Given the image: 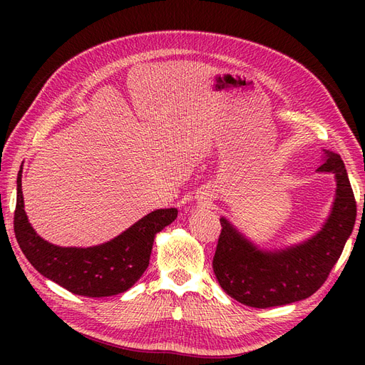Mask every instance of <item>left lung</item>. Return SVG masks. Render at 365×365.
<instances>
[{
  "mask_svg": "<svg viewBox=\"0 0 365 365\" xmlns=\"http://www.w3.org/2000/svg\"><path fill=\"white\" fill-rule=\"evenodd\" d=\"M318 172L335 175V202L323 228L303 244L262 251L220 217L213 271L220 288L239 303L264 309L304 300L322 288L338 262L355 225L356 201L338 153L326 150Z\"/></svg>",
  "mask_w": 365,
  "mask_h": 365,
  "instance_id": "1",
  "label": "left lung"
}]
</instances>
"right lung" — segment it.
Masks as SVG:
<instances>
[{
  "label": "right lung",
  "instance_id": "1",
  "mask_svg": "<svg viewBox=\"0 0 365 365\" xmlns=\"http://www.w3.org/2000/svg\"><path fill=\"white\" fill-rule=\"evenodd\" d=\"M16 180L14 230L21 251L43 277L83 297H111L128 291L149 267L155 235L178 216L176 208H161L141 217L120 236L90 248L58 247L31 228L24 212L21 175Z\"/></svg>",
  "mask_w": 365,
  "mask_h": 365
}]
</instances>
